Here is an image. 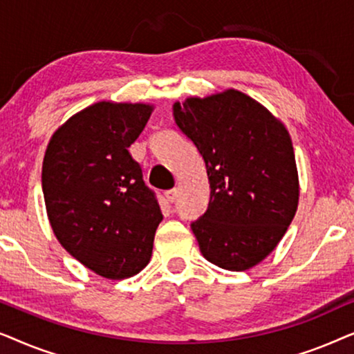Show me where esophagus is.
<instances>
[{
  "label": "esophagus",
  "instance_id": "obj_1",
  "mask_svg": "<svg viewBox=\"0 0 354 354\" xmlns=\"http://www.w3.org/2000/svg\"><path fill=\"white\" fill-rule=\"evenodd\" d=\"M164 196H166V200L169 203H174L178 196V190H177V188H172V190H167L166 193H164Z\"/></svg>",
  "mask_w": 354,
  "mask_h": 354
}]
</instances>
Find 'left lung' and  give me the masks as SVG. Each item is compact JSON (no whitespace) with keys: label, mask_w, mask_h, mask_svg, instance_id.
<instances>
[{"label":"left lung","mask_w":354,"mask_h":354,"mask_svg":"<svg viewBox=\"0 0 354 354\" xmlns=\"http://www.w3.org/2000/svg\"><path fill=\"white\" fill-rule=\"evenodd\" d=\"M174 119L205 159L209 178V205L192 222L201 254L227 270L253 268L272 253L298 207L287 129L236 90L176 103Z\"/></svg>","instance_id":"8db88e82"}]
</instances>
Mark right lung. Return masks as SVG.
Returning a JSON list of instances; mask_svg holds the SVG:
<instances>
[{
	"mask_svg": "<svg viewBox=\"0 0 354 354\" xmlns=\"http://www.w3.org/2000/svg\"><path fill=\"white\" fill-rule=\"evenodd\" d=\"M151 111L142 103L91 104L56 130L43 159L51 229L67 253L101 277H132L151 258L161 207L129 153Z\"/></svg>",
	"mask_w": 354,
	"mask_h": 354,
	"instance_id": "obj_1",
	"label": "right lung"
}]
</instances>
